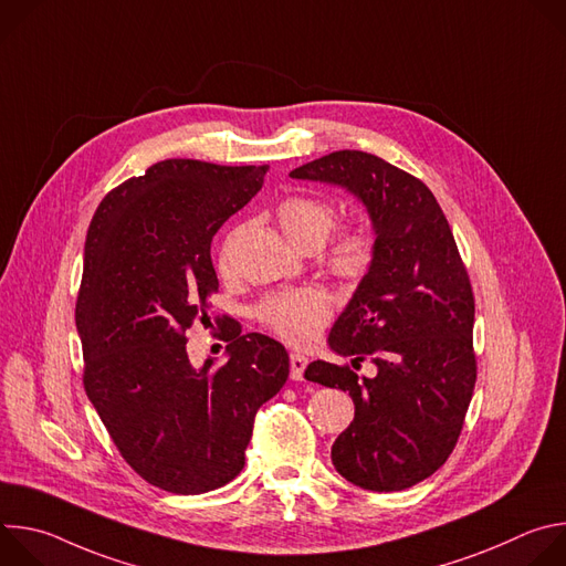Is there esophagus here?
Segmentation results:
<instances>
[{
  "label": "esophagus",
  "instance_id": "1",
  "mask_svg": "<svg viewBox=\"0 0 566 566\" xmlns=\"http://www.w3.org/2000/svg\"><path fill=\"white\" fill-rule=\"evenodd\" d=\"M306 365H308V360L302 354H291V378L302 380Z\"/></svg>",
  "mask_w": 566,
  "mask_h": 566
}]
</instances>
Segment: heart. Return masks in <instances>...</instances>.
<instances>
[{
	"label": "heart",
	"instance_id": "obj_1",
	"mask_svg": "<svg viewBox=\"0 0 566 566\" xmlns=\"http://www.w3.org/2000/svg\"><path fill=\"white\" fill-rule=\"evenodd\" d=\"M277 221L293 247L306 251L317 249L327 241L336 228L338 212L329 201L311 197L284 199L277 208ZM234 234L226 237L219 251V266L230 269ZM374 260V239L363 228L345 230L327 253V269L343 280H358L367 273ZM334 302L327 291L308 286L295 291L273 293L258 306V317L275 336L291 345H308L319 329L327 325Z\"/></svg>",
	"mask_w": 566,
	"mask_h": 566
}]
</instances>
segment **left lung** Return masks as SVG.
<instances>
[{
	"mask_svg": "<svg viewBox=\"0 0 566 566\" xmlns=\"http://www.w3.org/2000/svg\"><path fill=\"white\" fill-rule=\"evenodd\" d=\"M291 177L347 188L376 234L369 271L329 334L336 354L354 367L369 358L376 376L325 360L304 371L356 406L332 461L365 491L410 489L454 450L476 380L474 297L452 230L423 181L367 151H332Z\"/></svg>",
	"mask_w": 566,
	"mask_h": 566,
	"instance_id": "obj_1",
	"label": "left lung"
}]
</instances>
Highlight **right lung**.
Instances as JSON below:
<instances>
[{
	"label": "right lung",
	"mask_w": 566,
	"mask_h": 566,
	"mask_svg": "<svg viewBox=\"0 0 566 566\" xmlns=\"http://www.w3.org/2000/svg\"><path fill=\"white\" fill-rule=\"evenodd\" d=\"M269 166L158 160L114 188L85 241L75 327L85 391L123 459L156 489L201 495L247 463L258 410L289 378L286 349L228 317V360L192 367L186 332L219 289L210 244Z\"/></svg>",
	"instance_id": "right-lung-1"
}]
</instances>
